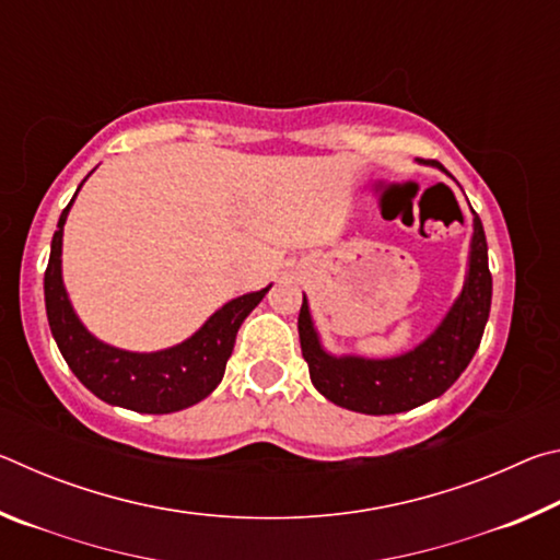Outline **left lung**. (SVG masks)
<instances>
[{
	"mask_svg": "<svg viewBox=\"0 0 560 560\" xmlns=\"http://www.w3.org/2000/svg\"><path fill=\"white\" fill-rule=\"evenodd\" d=\"M438 165V163H432ZM442 170V165H438ZM474 212V210H471ZM491 308V273L487 236L474 212L469 271L450 314L420 346L395 358L330 355L311 320L303 296L299 314L301 353L308 363L311 383L334 405L363 415H395L440 397L464 373L485 336Z\"/></svg>",
	"mask_w": 560,
	"mask_h": 560,
	"instance_id": "1",
	"label": "left lung"
}]
</instances>
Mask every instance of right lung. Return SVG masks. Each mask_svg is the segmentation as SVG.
Returning <instances> with one entry per match:
<instances>
[{
    "instance_id": "right-lung-1",
    "label": "right lung",
    "mask_w": 560,
    "mask_h": 560,
    "mask_svg": "<svg viewBox=\"0 0 560 560\" xmlns=\"http://www.w3.org/2000/svg\"><path fill=\"white\" fill-rule=\"evenodd\" d=\"M73 200L66 205L59 217V230L54 232L51 240L49 267L44 273V301L51 336L73 375L103 402L126 407L132 412L167 415L205 400L222 383L226 360L234 350L236 330L267 296L271 283L267 289L244 293V296L224 303L205 320V326L195 336L173 348L155 350V353H132V350L113 348L89 334L75 316L69 293L63 289L61 244L63 224Z\"/></svg>"
}]
</instances>
